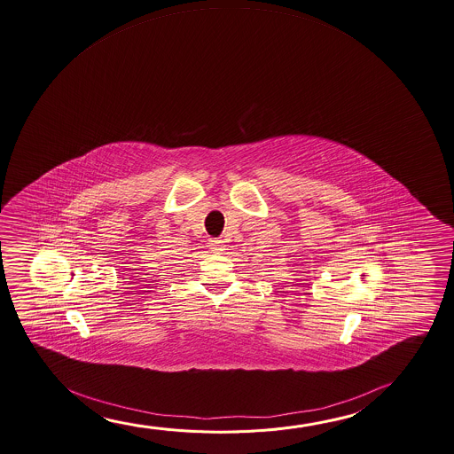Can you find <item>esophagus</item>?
<instances>
[{
    "label": "esophagus",
    "instance_id": "1",
    "mask_svg": "<svg viewBox=\"0 0 454 454\" xmlns=\"http://www.w3.org/2000/svg\"><path fill=\"white\" fill-rule=\"evenodd\" d=\"M209 247H211L215 253H221V251H223L225 245H223V239H209Z\"/></svg>",
    "mask_w": 454,
    "mask_h": 454
}]
</instances>
